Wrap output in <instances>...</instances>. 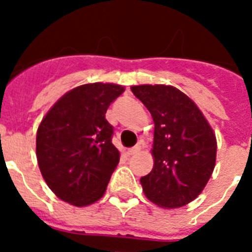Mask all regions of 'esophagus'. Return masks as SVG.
Returning a JSON list of instances; mask_svg holds the SVG:
<instances>
[{"instance_id":"esophagus-1","label":"esophagus","mask_w":252,"mask_h":252,"mask_svg":"<svg viewBox=\"0 0 252 252\" xmlns=\"http://www.w3.org/2000/svg\"><path fill=\"white\" fill-rule=\"evenodd\" d=\"M140 150H141V146H140V145L133 146V148L128 149V150H127V155H135V154L140 153Z\"/></svg>"}]
</instances>
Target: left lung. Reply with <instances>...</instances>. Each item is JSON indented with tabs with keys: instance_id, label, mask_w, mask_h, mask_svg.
Instances as JSON below:
<instances>
[{
	"instance_id": "1",
	"label": "left lung",
	"mask_w": 252,
	"mask_h": 252,
	"mask_svg": "<svg viewBox=\"0 0 252 252\" xmlns=\"http://www.w3.org/2000/svg\"><path fill=\"white\" fill-rule=\"evenodd\" d=\"M131 91L155 125L154 168L140 179L146 197L162 208H178L201 194L216 164L212 127L188 95L175 87L142 84Z\"/></svg>"
}]
</instances>
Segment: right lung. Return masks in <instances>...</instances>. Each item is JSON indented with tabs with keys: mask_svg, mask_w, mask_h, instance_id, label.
I'll list each match as a JSON object with an SVG mask.
<instances>
[{
	"mask_svg": "<svg viewBox=\"0 0 252 252\" xmlns=\"http://www.w3.org/2000/svg\"><path fill=\"white\" fill-rule=\"evenodd\" d=\"M125 88L90 83L69 91L51 107L37 128L36 158L49 188L77 207L104 194L120 153L112 144L107 108Z\"/></svg>",
	"mask_w": 252,
	"mask_h": 252,
	"instance_id": "obj_1",
	"label": "right lung"
}]
</instances>
